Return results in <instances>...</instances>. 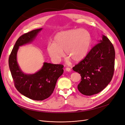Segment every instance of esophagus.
<instances>
[{
    "label": "esophagus",
    "instance_id": "1",
    "mask_svg": "<svg viewBox=\"0 0 125 125\" xmlns=\"http://www.w3.org/2000/svg\"><path fill=\"white\" fill-rule=\"evenodd\" d=\"M65 70H66V71H68V72L71 71V69H70V68H69V67L66 68H65Z\"/></svg>",
    "mask_w": 125,
    "mask_h": 125
}]
</instances>
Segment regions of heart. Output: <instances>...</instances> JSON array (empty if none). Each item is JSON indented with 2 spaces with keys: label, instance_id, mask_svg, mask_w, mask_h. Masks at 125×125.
<instances>
[{
  "label": "heart",
  "instance_id": "obj_1",
  "mask_svg": "<svg viewBox=\"0 0 125 125\" xmlns=\"http://www.w3.org/2000/svg\"><path fill=\"white\" fill-rule=\"evenodd\" d=\"M53 43L47 47V52L54 61L58 62L63 55L74 62H79L86 56L91 44L90 33L83 29H70L58 33Z\"/></svg>",
  "mask_w": 125,
  "mask_h": 125
}]
</instances>
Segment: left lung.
Here are the masks:
<instances>
[{
    "mask_svg": "<svg viewBox=\"0 0 125 125\" xmlns=\"http://www.w3.org/2000/svg\"><path fill=\"white\" fill-rule=\"evenodd\" d=\"M115 51L105 36L92 48L87 56L73 68L82 77L77 89L84 95L100 92L112 80L115 71Z\"/></svg>",
    "mask_w": 125,
    "mask_h": 125,
    "instance_id": "8db88e82",
    "label": "left lung"
}]
</instances>
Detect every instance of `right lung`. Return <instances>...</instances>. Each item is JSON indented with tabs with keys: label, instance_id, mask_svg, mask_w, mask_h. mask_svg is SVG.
<instances>
[{
	"label": "right lung",
	"instance_id": "1",
	"mask_svg": "<svg viewBox=\"0 0 125 125\" xmlns=\"http://www.w3.org/2000/svg\"><path fill=\"white\" fill-rule=\"evenodd\" d=\"M42 28L32 30L21 35L17 41L9 59V65L17 90L30 99L42 101L49 98L53 92L58 78L63 73L62 64L44 62L42 68L33 74L24 73L17 61V54L20 46L33 40Z\"/></svg>",
	"mask_w": 125,
	"mask_h": 125
}]
</instances>
